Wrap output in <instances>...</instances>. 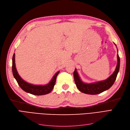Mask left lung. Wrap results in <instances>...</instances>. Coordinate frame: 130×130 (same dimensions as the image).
Masks as SVG:
<instances>
[{
  "instance_id": "left-lung-1",
  "label": "left lung",
  "mask_w": 130,
  "mask_h": 130,
  "mask_svg": "<svg viewBox=\"0 0 130 130\" xmlns=\"http://www.w3.org/2000/svg\"><path fill=\"white\" fill-rule=\"evenodd\" d=\"M115 45H116V44ZM117 60L118 62L115 71L113 72L111 75L105 80L96 82L95 83H84L80 79V77L76 71V69H75L73 74L74 78L78 89L81 92L85 94L95 95V94H100L111 88L113 84L115 83L118 73L119 70L120 57L118 54H117Z\"/></svg>"
}]
</instances>
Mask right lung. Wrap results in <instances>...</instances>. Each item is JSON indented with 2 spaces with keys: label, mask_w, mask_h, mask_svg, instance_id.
I'll return each instance as SVG.
<instances>
[{
  "label": "right lung",
  "mask_w": 130,
  "mask_h": 130,
  "mask_svg": "<svg viewBox=\"0 0 130 130\" xmlns=\"http://www.w3.org/2000/svg\"><path fill=\"white\" fill-rule=\"evenodd\" d=\"M12 73L13 76L15 79L16 80L18 84L24 91L33 94V95H42L49 93L53 89L56 82L57 76L60 72H57L54 75L52 80L47 85L44 86L35 85L27 83L19 76L17 71L15 64V54L14 53L12 57Z\"/></svg>",
  "instance_id": "obj_1"
}]
</instances>
